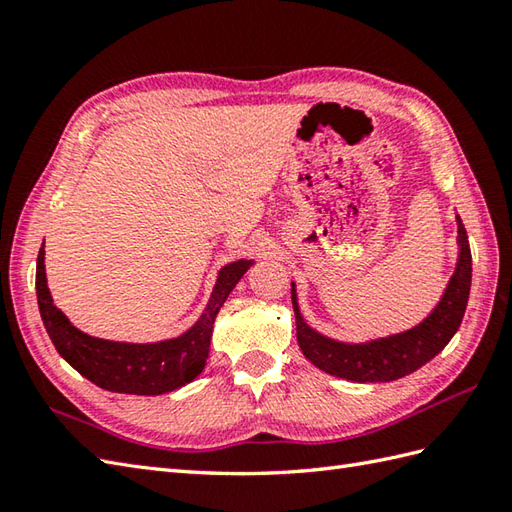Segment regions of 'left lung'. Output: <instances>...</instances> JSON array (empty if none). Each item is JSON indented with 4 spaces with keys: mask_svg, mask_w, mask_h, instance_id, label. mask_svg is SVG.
Returning <instances> with one entry per match:
<instances>
[{
    "mask_svg": "<svg viewBox=\"0 0 512 512\" xmlns=\"http://www.w3.org/2000/svg\"><path fill=\"white\" fill-rule=\"evenodd\" d=\"M458 244V266H455V273L436 310L422 323H418L416 328L391 334L387 339L352 345L314 332L301 317L295 284H292L297 341L303 356L312 365L323 369L325 374L354 380V383H389V380L407 376L420 369L424 363H429L433 356L444 350V345L453 339V334L458 332L471 292V248L460 217Z\"/></svg>",
    "mask_w": 512,
    "mask_h": 512,
    "instance_id": "8db88e82",
    "label": "left lung"
}]
</instances>
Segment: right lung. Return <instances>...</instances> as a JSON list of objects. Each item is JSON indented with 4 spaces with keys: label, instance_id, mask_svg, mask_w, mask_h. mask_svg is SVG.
<instances>
[{
    "label": "right lung",
    "instance_id": "add662e5",
    "mask_svg": "<svg viewBox=\"0 0 512 512\" xmlns=\"http://www.w3.org/2000/svg\"><path fill=\"white\" fill-rule=\"evenodd\" d=\"M43 255H46V250L41 248L35 281L37 301L43 325H46L57 352L94 385L116 391V394L136 396L167 394V391L191 383L202 372L206 358H209L217 312L224 306L237 281L253 264L248 259H239V262L220 270L211 299L191 330L180 334L178 339L140 345L96 339V336L76 330L68 317L52 303Z\"/></svg>",
    "mask_w": 512,
    "mask_h": 512
}]
</instances>
